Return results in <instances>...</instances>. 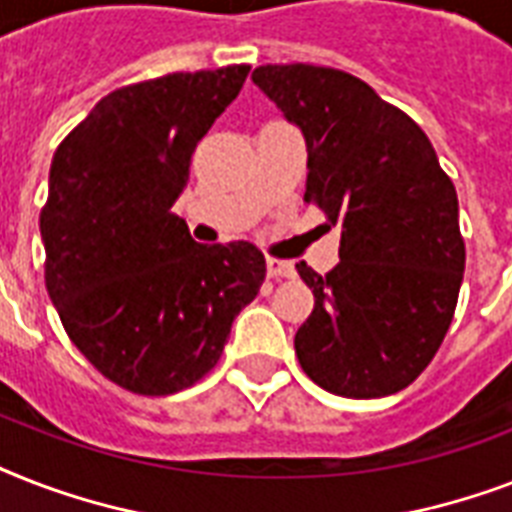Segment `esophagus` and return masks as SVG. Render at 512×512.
I'll return each mask as SVG.
<instances>
[{"label": "esophagus", "mask_w": 512, "mask_h": 512, "mask_svg": "<svg viewBox=\"0 0 512 512\" xmlns=\"http://www.w3.org/2000/svg\"><path fill=\"white\" fill-rule=\"evenodd\" d=\"M265 268H268V276H271V279H289V276L295 273L292 263L279 260V257H268V260H265Z\"/></svg>", "instance_id": "1"}]
</instances>
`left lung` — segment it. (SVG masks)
<instances>
[{"mask_svg": "<svg viewBox=\"0 0 512 512\" xmlns=\"http://www.w3.org/2000/svg\"><path fill=\"white\" fill-rule=\"evenodd\" d=\"M252 82L303 130L305 201L340 225V263L297 265L316 305L295 335L303 372L345 398L412 385L452 324L465 241L460 204L420 124L356 76L289 63Z\"/></svg>", "mask_w": 512, "mask_h": 512, "instance_id": "1", "label": "left lung"}]
</instances>
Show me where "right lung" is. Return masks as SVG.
Segmentation results:
<instances>
[{
    "label": "right lung",
    "instance_id": "add662e5",
    "mask_svg": "<svg viewBox=\"0 0 512 512\" xmlns=\"http://www.w3.org/2000/svg\"><path fill=\"white\" fill-rule=\"evenodd\" d=\"M247 74L225 66L119 87L52 156L44 284L82 356L140 396H170L212 372L265 281L255 244H196L172 215L196 143Z\"/></svg>",
    "mask_w": 512,
    "mask_h": 512
}]
</instances>
